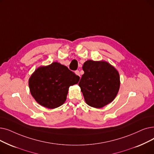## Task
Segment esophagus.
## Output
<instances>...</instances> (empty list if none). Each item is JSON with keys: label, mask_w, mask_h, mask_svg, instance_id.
<instances>
[{"label": "esophagus", "mask_w": 154, "mask_h": 154, "mask_svg": "<svg viewBox=\"0 0 154 154\" xmlns=\"http://www.w3.org/2000/svg\"><path fill=\"white\" fill-rule=\"evenodd\" d=\"M75 74H76L77 75H78V76H79L80 77H81V73H80L79 70H75Z\"/></svg>", "instance_id": "34e87169"}]
</instances>
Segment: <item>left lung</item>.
I'll return each instance as SVG.
<instances>
[{
  "instance_id": "8db88e82",
  "label": "left lung",
  "mask_w": 154,
  "mask_h": 154,
  "mask_svg": "<svg viewBox=\"0 0 154 154\" xmlns=\"http://www.w3.org/2000/svg\"><path fill=\"white\" fill-rule=\"evenodd\" d=\"M79 85L89 106L101 108L112 102L118 92L119 75L114 66L104 61L88 60Z\"/></svg>"
}]
</instances>
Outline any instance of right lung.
Instances as JSON below:
<instances>
[{
	"label": "right lung",
	"mask_w": 154,
	"mask_h": 154,
	"mask_svg": "<svg viewBox=\"0 0 154 154\" xmlns=\"http://www.w3.org/2000/svg\"><path fill=\"white\" fill-rule=\"evenodd\" d=\"M80 77L66 66L53 62L35 70L29 80L31 95L42 106L54 109L65 101L70 85L77 84Z\"/></svg>",
	"instance_id": "right-lung-1"
}]
</instances>
